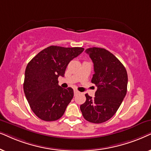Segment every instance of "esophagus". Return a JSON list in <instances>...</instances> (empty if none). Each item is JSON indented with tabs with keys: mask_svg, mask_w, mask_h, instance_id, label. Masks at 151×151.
Returning <instances> with one entry per match:
<instances>
[{
	"mask_svg": "<svg viewBox=\"0 0 151 151\" xmlns=\"http://www.w3.org/2000/svg\"><path fill=\"white\" fill-rule=\"evenodd\" d=\"M78 93H79V91H78V90H74V95H76V94H77Z\"/></svg>",
	"mask_w": 151,
	"mask_h": 151,
	"instance_id": "34e87169",
	"label": "esophagus"
}]
</instances>
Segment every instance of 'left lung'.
Listing matches in <instances>:
<instances>
[{"instance_id":"obj_1","label":"left lung","mask_w":151,"mask_h":151,"mask_svg":"<svg viewBox=\"0 0 151 151\" xmlns=\"http://www.w3.org/2000/svg\"><path fill=\"white\" fill-rule=\"evenodd\" d=\"M94 63L91 82L97 86L95 96L86 94V101L80 106L84 119L101 124L110 119L119 108L127 92L128 74L115 56L104 48L86 50Z\"/></svg>"}]
</instances>
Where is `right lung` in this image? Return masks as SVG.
<instances>
[{"mask_svg": "<svg viewBox=\"0 0 151 151\" xmlns=\"http://www.w3.org/2000/svg\"><path fill=\"white\" fill-rule=\"evenodd\" d=\"M83 47L51 45L38 53L28 63L23 90L30 108L38 117L46 122L60 119L74 96L72 88L59 86L58 78L64 77L66 68Z\"/></svg>", "mask_w": 151, "mask_h": 151, "instance_id": "obj_1", "label": "right lung"}]
</instances>
